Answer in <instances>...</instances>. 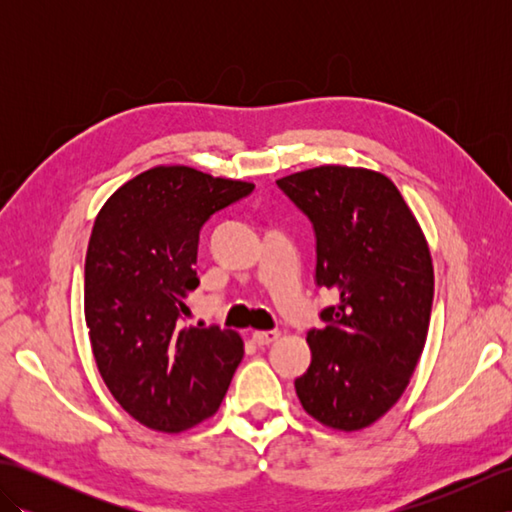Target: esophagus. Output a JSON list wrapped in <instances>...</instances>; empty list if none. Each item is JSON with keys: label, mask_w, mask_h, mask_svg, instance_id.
Wrapping results in <instances>:
<instances>
[{"label": "esophagus", "mask_w": 512, "mask_h": 512, "mask_svg": "<svg viewBox=\"0 0 512 512\" xmlns=\"http://www.w3.org/2000/svg\"><path fill=\"white\" fill-rule=\"evenodd\" d=\"M277 339H279L277 330H257V332H253V341L257 345H268V343H273Z\"/></svg>", "instance_id": "1"}]
</instances>
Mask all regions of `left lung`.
<instances>
[{"instance_id": "8db88e82", "label": "left lung", "mask_w": 512, "mask_h": 512, "mask_svg": "<svg viewBox=\"0 0 512 512\" xmlns=\"http://www.w3.org/2000/svg\"><path fill=\"white\" fill-rule=\"evenodd\" d=\"M317 235V286L336 295L308 332L312 363L295 380L314 420L361 431L396 405L427 341L429 244L396 184L363 167L321 165L277 180Z\"/></svg>"}]
</instances>
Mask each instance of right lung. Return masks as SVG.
Returning <instances> with one entry per match:
<instances>
[{
	"label": "right lung",
	"mask_w": 512,
	"mask_h": 512,
	"mask_svg": "<svg viewBox=\"0 0 512 512\" xmlns=\"http://www.w3.org/2000/svg\"><path fill=\"white\" fill-rule=\"evenodd\" d=\"M255 189L184 165H158L103 204L85 255V323L96 367L145 427L187 431L220 409L244 343L220 325L184 328L200 286V228Z\"/></svg>",
	"instance_id": "1"
}]
</instances>
